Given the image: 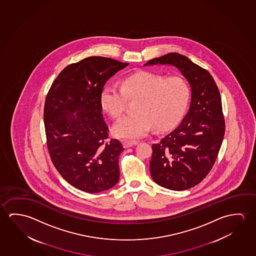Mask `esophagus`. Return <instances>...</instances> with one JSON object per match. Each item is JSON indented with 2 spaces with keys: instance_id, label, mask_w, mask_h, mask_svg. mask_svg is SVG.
<instances>
[{
  "instance_id": "esophagus-1",
  "label": "esophagus",
  "mask_w": 256,
  "mask_h": 256,
  "mask_svg": "<svg viewBox=\"0 0 256 256\" xmlns=\"http://www.w3.org/2000/svg\"><path fill=\"white\" fill-rule=\"evenodd\" d=\"M122 144H124V146L126 148H130V146H135V145H137V144H138V142H129V140H126V142H122Z\"/></svg>"
}]
</instances>
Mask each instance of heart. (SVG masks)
<instances>
[{
	"label": "heart",
	"mask_w": 256,
	"mask_h": 256,
	"mask_svg": "<svg viewBox=\"0 0 256 256\" xmlns=\"http://www.w3.org/2000/svg\"><path fill=\"white\" fill-rule=\"evenodd\" d=\"M190 98V86L184 78L140 72L124 78L121 87L105 86L100 104L112 118H119L126 112L129 100H138L137 114L122 118L113 127L118 138L136 140L144 137L153 126L164 130L175 124L187 108Z\"/></svg>",
	"instance_id": "1"
}]
</instances>
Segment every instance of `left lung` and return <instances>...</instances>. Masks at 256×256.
Masks as SVG:
<instances>
[{
  "label": "left lung",
  "instance_id": "obj_1",
  "mask_svg": "<svg viewBox=\"0 0 256 256\" xmlns=\"http://www.w3.org/2000/svg\"><path fill=\"white\" fill-rule=\"evenodd\" d=\"M175 66L191 87L190 110L174 130L152 145L150 169L154 182L184 190L201 182L211 170L225 134L219 89L210 73L178 53H168L144 66Z\"/></svg>",
  "mask_w": 256,
  "mask_h": 256
}]
</instances>
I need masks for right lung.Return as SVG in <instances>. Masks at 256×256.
<instances>
[{
    "label": "right lung",
    "mask_w": 256,
    "mask_h": 256,
    "mask_svg": "<svg viewBox=\"0 0 256 256\" xmlns=\"http://www.w3.org/2000/svg\"><path fill=\"white\" fill-rule=\"evenodd\" d=\"M129 65L110 58H86L68 66L45 100V134L54 166L73 187L87 193L110 190L120 176L124 148L108 138L100 95L106 82Z\"/></svg>",
    "instance_id": "1"
}]
</instances>
